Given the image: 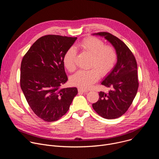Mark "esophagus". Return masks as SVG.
<instances>
[{
  "instance_id": "1",
  "label": "esophagus",
  "mask_w": 159,
  "mask_h": 159,
  "mask_svg": "<svg viewBox=\"0 0 159 159\" xmlns=\"http://www.w3.org/2000/svg\"><path fill=\"white\" fill-rule=\"evenodd\" d=\"M78 91H79V93H87L88 91L87 90H84V89H78Z\"/></svg>"
}]
</instances>
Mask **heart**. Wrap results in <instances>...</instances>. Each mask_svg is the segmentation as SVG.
I'll return each instance as SVG.
<instances>
[{"mask_svg":"<svg viewBox=\"0 0 159 159\" xmlns=\"http://www.w3.org/2000/svg\"><path fill=\"white\" fill-rule=\"evenodd\" d=\"M77 48L91 56L89 67L92 69L78 71L72 76L70 82L80 89H87L98 80L100 74L104 76L112 71L116 64L118 55L114 48L107 46L103 41L96 37L84 39L77 45ZM76 50L73 47L64 55V66L70 72L76 69Z\"/></svg>","mask_w":159,"mask_h":159,"instance_id":"b5f03b06","label":"heart"}]
</instances>
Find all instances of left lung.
I'll return each mask as SVG.
<instances>
[{
	"label": "left lung",
	"mask_w": 159,
	"mask_h": 159,
	"mask_svg": "<svg viewBox=\"0 0 159 159\" xmlns=\"http://www.w3.org/2000/svg\"><path fill=\"white\" fill-rule=\"evenodd\" d=\"M107 40L116 52L117 63L101 84L109 87L107 93L101 91L99 100L93 107L101 117L116 119L126 112L137 93V63L129 48L116 36L107 32L94 33Z\"/></svg>",
	"instance_id": "left-lung-1"
}]
</instances>
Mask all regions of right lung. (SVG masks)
Masks as SVG:
<instances>
[{"label":"right lung","mask_w":159,"mask_h":159,"mask_svg":"<svg viewBox=\"0 0 159 159\" xmlns=\"http://www.w3.org/2000/svg\"><path fill=\"white\" fill-rule=\"evenodd\" d=\"M77 38L42 36L22 60L21 89L34 114L45 121H55L65 115L78 93L76 87L61 88L68 80L63 57Z\"/></svg>","instance_id":"right-lung-1"}]
</instances>
